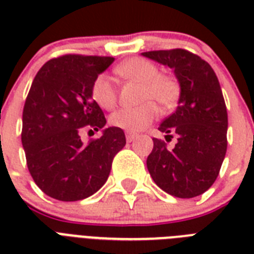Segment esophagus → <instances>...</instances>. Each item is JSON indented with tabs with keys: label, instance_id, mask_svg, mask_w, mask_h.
Instances as JSON below:
<instances>
[{
	"label": "esophagus",
	"instance_id": "34e87169",
	"mask_svg": "<svg viewBox=\"0 0 254 254\" xmlns=\"http://www.w3.org/2000/svg\"><path fill=\"white\" fill-rule=\"evenodd\" d=\"M127 142H131V141H134L137 138V134L135 133H131V131H127Z\"/></svg>",
	"mask_w": 254,
	"mask_h": 254
}]
</instances>
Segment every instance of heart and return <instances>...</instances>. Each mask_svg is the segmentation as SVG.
<instances>
[{"label": "heart", "instance_id": "b5f03b06", "mask_svg": "<svg viewBox=\"0 0 254 254\" xmlns=\"http://www.w3.org/2000/svg\"><path fill=\"white\" fill-rule=\"evenodd\" d=\"M116 73L121 77L141 83L139 101H145L135 108H124L113 112L109 123L115 127L127 131H141L146 129L158 115L155 101L161 108L173 107L179 95L177 81L165 75H159L158 67L151 62L133 58L116 67ZM92 97L104 109H112L117 103L116 85L107 73L96 77L92 84Z\"/></svg>", "mask_w": 254, "mask_h": 254}]
</instances>
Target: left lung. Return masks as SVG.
I'll list each match as a JSON object with an SVG mask.
<instances>
[{"mask_svg":"<svg viewBox=\"0 0 254 254\" xmlns=\"http://www.w3.org/2000/svg\"><path fill=\"white\" fill-rule=\"evenodd\" d=\"M174 71L181 93L173 115L162 121L165 138L178 135L173 150L153 138L146 165L153 181L177 197L201 195L216 181L227 153L228 115L216 73L200 57L182 49L142 53Z\"/></svg>","mask_w":254,"mask_h":254,"instance_id":"1","label":"left lung"}]
</instances>
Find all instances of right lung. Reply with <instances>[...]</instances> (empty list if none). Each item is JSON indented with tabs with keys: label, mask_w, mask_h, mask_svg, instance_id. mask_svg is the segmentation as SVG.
<instances>
[{
	"label": "right lung",
	"mask_w": 254,
	"mask_h": 254,
	"mask_svg": "<svg viewBox=\"0 0 254 254\" xmlns=\"http://www.w3.org/2000/svg\"><path fill=\"white\" fill-rule=\"evenodd\" d=\"M113 62L64 55L45 63L34 77L22 115V146L34 182L57 200H81L99 191L127 143L123 129L104 127L107 120L92 99L93 81ZM85 128H103V135L84 145Z\"/></svg>",
	"instance_id": "1"
}]
</instances>
